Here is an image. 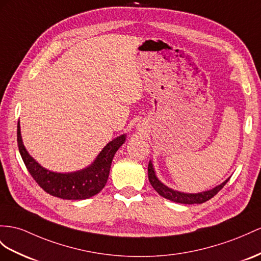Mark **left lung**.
<instances>
[{
  "mask_svg": "<svg viewBox=\"0 0 261 261\" xmlns=\"http://www.w3.org/2000/svg\"><path fill=\"white\" fill-rule=\"evenodd\" d=\"M148 175H149V181H150L151 185L153 186V189H154L160 195L166 199L172 200V202L179 203V204H202V203H205L208 199H211L212 197L215 196L217 193L224 188L225 184L228 182L230 178V177H228L227 179H225L222 184L215 186V188H213L212 190H207V191H203L199 193H184V192L173 190L160 181L155 174L154 166H153L152 161L149 162Z\"/></svg>",
  "mask_w": 261,
  "mask_h": 261,
  "instance_id": "obj_1",
  "label": "left lung"
}]
</instances>
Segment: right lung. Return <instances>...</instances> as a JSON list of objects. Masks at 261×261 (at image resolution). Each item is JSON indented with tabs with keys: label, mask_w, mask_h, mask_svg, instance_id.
I'll return each mask as SVG.
<instances>
[{
	"label": "right lung",
	"mask_w": 261,
	"mask_h": 261,
	"mask_svg": "<svg viewBox=\"0 0 261 261\" xmlns=\"http://www.w3.org/2000/svg\"><path fill=\"white\" fill-rule=\"evenodd\" d=\"M125 135H121L113 139L87 168L58 173L45 169L30 154L23 143L19 121L17 123L18 150L30 174L46 193L63 199H86L98 194L108 181L113 156L125 142Z\"/></svg>",
	"instance_id": "obj_1"
}]
</instances>
